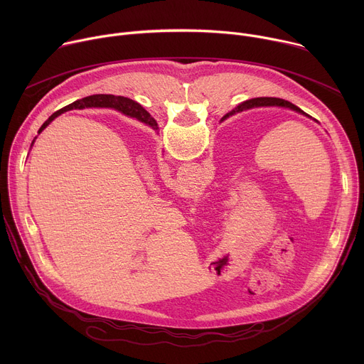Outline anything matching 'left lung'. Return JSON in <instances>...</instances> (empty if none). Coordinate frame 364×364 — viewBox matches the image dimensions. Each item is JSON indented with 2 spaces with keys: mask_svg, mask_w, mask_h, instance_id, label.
Segmentation results:
<instances>
[{
  "mask_svg": "<svg viewBox=\"0 0 364 364\" xmlns=\"http://www.w3.org/2000/svg\"><path fill=\"white\" fill-rule=\"evenodd\" d=\"M264 107H279V108H288L291 111H295L306 118H311L313 121L318 122L317 119H314L313 117H309L308 114H305L304 111H301L298 107H295L294 103L288 102V100H284V99H279V97H253V99H249V100H245L242 102L240 105H237L235 109H232L229 114H226L223 119L232 117V115H236L239 112H243V111H247V109H253V108H264ZM134 118H136L138 121L149 125L154 131H159V124L155 122V119L148 114V111H145L138 102H135V108H134Z\"/></svg>",
  "mask_w": 364,
  "mask_h": 364,
  "instance_id": "8db88e82",
  "label": "left lung"
}]
</instances>
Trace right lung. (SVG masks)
Segmentation results:
<instances>
[{
	"mask_svg": "<svg viewBox=\"0 0 364 364\" xmlns=\"http://www.w3.org/2000/svg\"><path fill=\"white\" fill-rule=\"evenodd\" d=\"M85 108H112V109H117L119 111L121 114L127 115V117H131L134 118V108H135V100L129 99V97H124V96H114V95H92V96H87V97H83V99H79L73 103H70V105L59 109L58 112H55L53 115H51L43 125L41 128L38 129V134L46 128L48 127V124L51 121H55V118H58L59 115H62L63 112H68L70 109H85ZM36 139V138H34ZM34 144V141L31 142V145Z\"/></svg>",
	"mask_w": 364,
	"mask_h": 364,
	"instance_id": "1",
	"label": "right lung"
}]
</instances>
